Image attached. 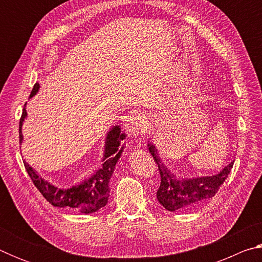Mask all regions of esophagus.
I'll list each match as a JSON object with an SVG mask.
<instances>
[{
  "label": "esophagus",
  "mask_w": 262,
  "mask_h": 262,
  "mask_svg": "<svg viewBox=\"0 0 262 262\" xmlns=\"http://www.w3.org/2000/svg\"><path fill=\"white\" fill-rule=\"evenodd\" d=\"M126 128H127V132L132 135L139 136V135L145 134L148 129L147 115L141 112L132 114L130 117L128 118Z\"/></svg>",
  "instance_id": "34e87169"
}]
</instances>
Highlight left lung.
<instances>
[{"mask_svg": "<svg viewBox=\"0 0 262 262\" xmlns=\"http://www.w3.org/2000/svg\"><path fill=\"white\" fill-rule=\"evenodd\" d=\"M148 149L157 163L161 173V186L157 190V200L168 211L190 209L209 200L219 192L221 185L228 178L233 166V162H231L216 174L185 178L173 173L163 163L156 147L151 142L148 143Z\"/></svg>", "mask_w": 262, "mask_h": 262, "instance_id": "obj_1", "label": "left lung"}]
</instances>
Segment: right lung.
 Listing matches in <instances>:
<instances>
[{
  "label": "right lung",
  "instance_id": "obj_1",
  "mask_svg": "<svg viewBox=\"0 0 262 262\" xmlns=\"http://www.w3.org/2000/svg\"><path fill=\"white\" fill-rule=\"evenodd\" d=\"M39 89H40L39 83H35L31 91L30 98L38 94ZM26 118H28V112H26L25 104L19 121L20 144L23 143L24 140L23 134H21V127H23ZM125 137V133H121L119 126H113L111 128L108 133H106L101 167L92 176L86 177L79 184L68 188H57L55 185L43 179L32 166L29 165V163L24 161V165L35 187L52 206L66 208V209L78 211L82 214H92L107 205L110 196V180L119 158L121 157L123 148H125V144H121Z\"/></svg>",
  "mask_w": 262,
  "mask_h": 262
}]
</instances>
